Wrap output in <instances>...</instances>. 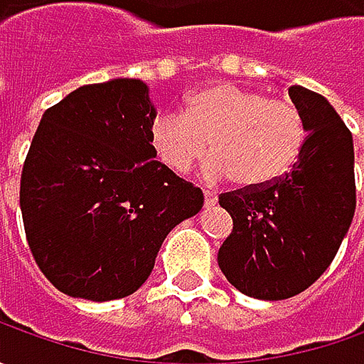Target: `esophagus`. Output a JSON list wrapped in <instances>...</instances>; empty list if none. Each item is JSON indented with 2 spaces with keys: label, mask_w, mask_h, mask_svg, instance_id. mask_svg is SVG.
I'll return each mask as SVG.
<instances>
[{
  "label": "esophagus",
  "mask_w": 364,
  "mask_h": 364,
  "mask_svg": "<svg viewBox=\"0 0 364 364\" xmlns=\"http://www.w3.org/2000/svg\"><path fill=\"white\" fill-rule=\"evenodd\" d=\"M218 200L217 192H210V190H204V204L206 206H215Z\"/></svg>",
  "instance_id": "esophagus-1"
}]
</instances>
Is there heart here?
<instances>
[{"instance_id": "1", "label": "heart", "mask_w": 364, "mask_h": 364, "mask_svg": "<svg viewBox=\"0 0 364 364\" xmlns=\"http://www.w3.org/2000/svg\"><path fill=\"white\" fill-rule=\"evenodd\" d=\"M217 151L203 168L206 180L243 188L275 182L300 158L306 123L300 109L231 82L194 91L182 111H160L149 123V144L170 170L186 172L206 149Z\"/></svg>"}]
</instances>
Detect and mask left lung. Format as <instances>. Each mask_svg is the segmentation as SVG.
Returning <instances> with one entry per match:
<instances>
[{"mask_svg":"<svg viewBox=\"0 0 364 364\" xmlns=\"http://www.w3.org/2000/svg\"><path fill=\"white\" fill-rule=\"evenodd\" d=\"M287 92L308 133L291 172L218 198L232 218L218 267L241 294L269 301L300 294L328 269L357 206L348 127L322 95L300 85Z\"/></svg>","mask_w":364,"mask_h":364,"instance_id":"left-lung-1","label":"left lung"}]
</instances>
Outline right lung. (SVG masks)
<instances>
[{"instance_id":"add662e5","label":"right lung","mask_w":364,"mask_h":364,"mask_svg":"<svg viewBox=\"0 0 364 364\" xmlns=\"http://www.w3.org/2000/svg\"><path fill=\"white\" fill-rule=\"evenodd\" d=\"M156 115L139 78L78 87L42 115L23 161L21 217L38 267L66 296H132L168 232L203 208V190L156 160Z\"/></svg>"}]
</instances>
